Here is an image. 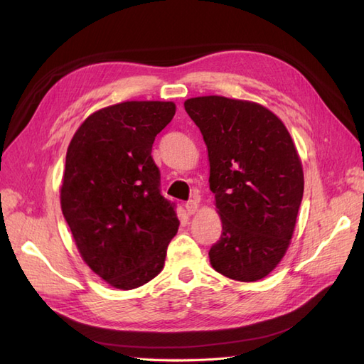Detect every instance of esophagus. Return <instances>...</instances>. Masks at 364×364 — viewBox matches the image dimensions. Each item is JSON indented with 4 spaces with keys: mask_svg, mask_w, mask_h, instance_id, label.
<instances>
[{
    "mask_svg": "<svg viewBox=\"0 0 364 364\" xmlns=\"http://www.w3.org/2000/svg\"><path fill=\"white\" fill-rule=\"evenodd\" d=\"M197 208H199V203H197L196 200H188L185 203V209H186V213H188L190 215L191 214H194L196 211H197Z\"/></svg>",
    "mask_w": 364,
    "mask_h": 364,
    "instance_id": "esophagus-1",
    "label": "esophagus"
}]
</instances>
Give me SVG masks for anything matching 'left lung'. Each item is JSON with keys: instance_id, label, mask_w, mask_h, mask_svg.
Returning <instances> with one entry per match:
<instances>
[{"instance_id": "obj_1", "label": "left lung", "mask_w": 364, "mask_h": 364, "mask_svg": "<svg viewBox=\"0 0 364 364\" xmlns=\"http://www.w3.org/2000/svg\"><path fill=\"white\" fill-rule=\"evenodd\" d=\"M183 106L203 135L222 218L211 266L241 282L266 278L290 246L304 196L302 162L289 130L247 100L205 95Z\"/></svg>"}]
</instances>
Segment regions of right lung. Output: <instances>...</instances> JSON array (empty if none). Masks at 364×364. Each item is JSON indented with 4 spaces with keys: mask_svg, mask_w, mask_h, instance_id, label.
Segmentation results:
<instances>
[{
    "mask_svg": "<svg viewBox=\"0 0 364 364\" xmlns=\"http://www.w3.org/2000/svg\"><path fill=\"white\" fill-rule=\"evenodd\" d=\"M173 102H123L87 117L70 142L60 206L90 269L118 290L147 284L164 269L179 220L159 191L155 136Z\"/></svg>",
    "mask_w": 364,
    "mask_h": 364,
    "instance_id": "right-lung-1",
    "label": "right lung"
}]
</instances>
